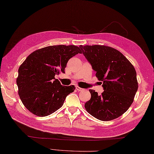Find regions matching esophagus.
I'll list each match as a JSON object with an SVG mask.
<instances>
[{
  "label": "esophagus",
  "mask_w": 154,
  "mask_h": 154,
  "mask_svg": "<svg viewBox=\"0 0 154 154\" xmlns=\"http://www.w3.org/2000/svg\"><path fill=\"white\" fill-rule=\"evenodd\" d=\"M76 90L77 91H84L85 89H83V88H81V87H76Z\"/></svg>",
  "instance_id": "esophagus-1"
}]
</instances>
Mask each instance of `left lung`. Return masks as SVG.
<instances>
[{
	"instance_id": "8db88e82",
	"label": "left lung",
	"mask_w": 154,
	"mask_h": 154,
	"mask_svg": "<svg viewBox=\"0 0 154 154\" xmlns=\"http://www.w3.org/2000/svg\"><path fill=\"white\" fill-rule=\"evenodd\" d=\"M95 75L103 81L104 91L99 95L90 89L91 99L85 108L91 115L109 121L126 112L138 88L136 72L132 64L116 49L106 45H80Z\"/></svg>"
}]
</instances>
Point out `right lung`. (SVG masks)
Returning <instances> with one entry per match:
<instances>
[{
	"label": "right lung",
	"instance_id": "add662e5",
	"mask_svg": "<svg viewBox=\"0 0 154 154\" xmlns=\"http://www.w3.org/2000/svg\"><path fill=\"white\" fill-rule=\"evenodd\" d=\"M78 54L79 48L73 45H51L32 52L21 64L16 79L18 94L30 112L46 116L63 106L75 87L61 85L55 75L65 73L69 60Z\"/></svg>",
	"mask_w": 154,
	"mask_h": 154
}]
</instances>
